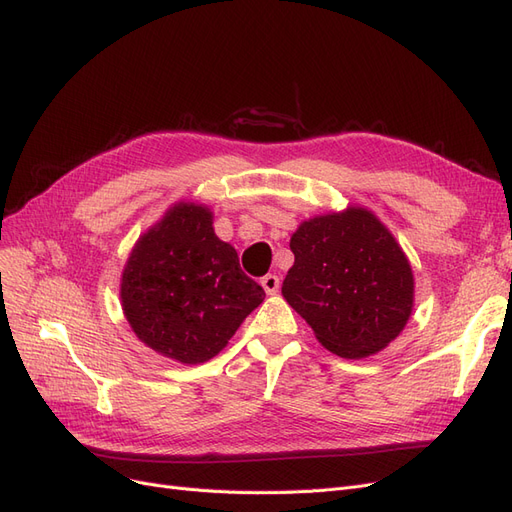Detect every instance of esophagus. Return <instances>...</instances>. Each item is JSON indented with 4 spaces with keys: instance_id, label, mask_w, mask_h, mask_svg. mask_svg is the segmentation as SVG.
I'll return each mask as SVG.
<instances>
[{
    "instance_id": "obj_1",
    "label": "esophagus",
    "mask_w": 512,
    "mask_h": 512,
    "mask_svg": "<svg viewBox=\"0 0 512 512\" xmlns=\"http://www.w3.org/2000/svg\"><path fill=\"white\" fill-rule=\"evenodd\" d=\"M260 284H262V288H265V292H267V294L280 292V277H277L275 273H269V275L262 277Z\"/></svg>"
}]
</instances>
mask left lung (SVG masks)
Listing matches in <instances>:
<instances>
[{
  "label": "left lung",
  "mask_w": 512,
  "mask_h": 512,
  "mask_svg": "<svg viewBox=\"0 0 512 512\" xmlns=\"http://www.w3.org/2000/svg\"><path fill=\"white\" fill-rule=\"evenodd\" d=\"M290 250L282 294L329 352L365 359L406 329L414 307L410 260L369 209L314 215L292 232Z\"/></svg>",
  "instance_id": "1"
}]
</instances>
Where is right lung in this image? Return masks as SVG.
<instances>
[{
	"label": "right lung",
	"instance_id": "right-lung-1",
	"mask_svg": "<svg viewBox=\"0 0 512 512\" xmlns=\"http://www.w3.org/2000/svg\"><path fill=\"white\" fill-rule=\"evenodd\" d=\"M119 294L136 337L183 365L220 354L265 299L241 271L235 247L215 235L213 211L192 200L168 207L138 237Z\"/></svg>",
	"mask_w": 512,
	"mask_h": 512
}]
</instances>
